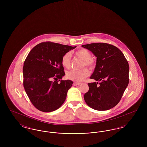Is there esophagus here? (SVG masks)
I'll list each match as a JSON object with an SVG mask.
<instances>
[{
    "label": "esophagus",
    "mask_w": 147,
    "mask_h": 147,
    "mask_svg": "<svg viewBox=\"0 0 147 147\" xmlns=\"http://www.w3.org/2000/svg\"><path fill=\"white\" fill-rule=\"evenodd\" d=\"M82 84L81 83H77V82H74L73 83V85L76 86V85H79L80 84Z\"/></svg>",
    "instance_id": "obj_1"
}]
</instances>
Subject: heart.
Here are the masks:
<instances>
[{
	"mask_svg": "<svg viewBox=\"0 0 147 147\" xmlns=\"http://www.w3.org/2000/svg\"><path fill=\"white\" fill-rule=\"evenodd\" d=\"M76 55L83 61H84V66H87L90 68H94L96 65L95 60L91 57V53L87 49H79L75 52ZM71 62V53L68 52L65 53L62 58L61 63L64 67L69 68ZM90 74V71L87 68L81 70H71L67 74V78L76 82H81Z\"/></svg>",
	"mask_w": 147,
	"mask_h": 147,
	"instance_id": "heart-1",
	"label": "heart"
}]
</instances>
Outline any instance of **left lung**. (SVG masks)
<instances>
[{"label": "left lung", "mask_w": 147, "mask_h": 147, "mask_svg": "<svg viewBox=\"0 0 147 147\" xmlns=\"http://www.w3.org/2000/svg\"><path fill=\"white\" fill-rule=\"evenodd\" d=\"M96 58V67L90 77L98 82L88 83L84 94L85 102L98 111L108 110L119 103L129 83V65L119 49L106 43L82 46Z\"/></svg>", "instance_id": "obj_1"}]
</instances>
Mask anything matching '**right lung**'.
<instances>
[{"label": "right lung", "mask_w": 147, "mask_h": 147, "mask_svg": "<svg viewBox=\"0 0 147 147\" xmlns=\"http://www.w3.org/2000/svg\"><path fill=\"white\" fill-rule=\"evenodd\" d=\"M77 46L42 42L29 52L23 67L24 87L32 104L38 110L49 112L59 109L65 100L73 82L62 79L65 75L62 56Z\"/></svg>", "instance_id": "1"}]
</instances>
